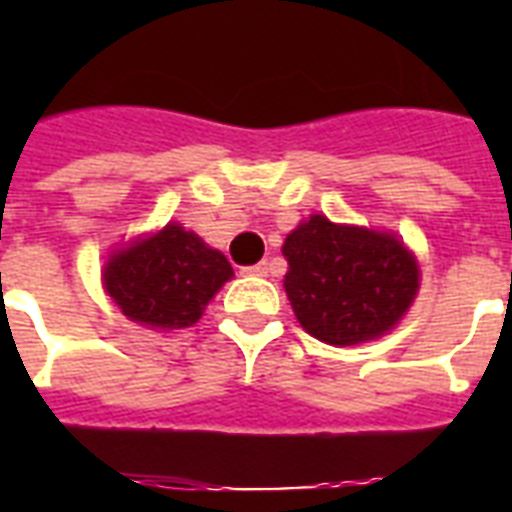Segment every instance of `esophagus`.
<instances>
[{"label":"esophagus","instance_id":"34e87169","mask_svg":"<svg viewBox=\"0 0 512 512\" xmlns=\"http://www.w3.org/2000/svg\"><path fill=\"white\" fill-rule=\"evenodd\" d=\"M241 273H247V276H268V263H257V265H247V268H241Z\"/></svg>","mask_w":512,"mask_h":512}]
</instances>
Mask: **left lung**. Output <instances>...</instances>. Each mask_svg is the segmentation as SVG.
I'll use <instances>...</instances> for the list:
<instances>
[{
    "label": "left lung",
    "instance_id": "left-lung-1",
    "mask_svg": "<svg viewBox=\"0 0 512 512\" xmlns=\"http://www.w3.org/2000/svg\"><path fill=\"white\" fill-rule=\"evenodd\" d=\"M281 252L297 321L329 345L385 335L420 287L417 263L396 236L335 225L324 215L297 225Z\"/></svg>",
    "mask_w": 512,
    "mask_h": 512
}]
</instances>
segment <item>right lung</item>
I'll list each match as a JSON object with an SVG mask.
<instances>
[{
    "instance_id": "1",
    "label": "right lung",
    "mask_w": 512,
    "mask_h": 512,
    "mask_svg": "<svg viewBox=\"0 0 512 512\" xmlns=\"http://www.w3.org/2000/svg\"><path fill=\"white\" fill-rule=\"evenodd\" d=\"M231 276L225 255L177 223L116 252L103 271L106 292L124 316L159 329L196 324Z\"/></svg>"
}]
</instances>
